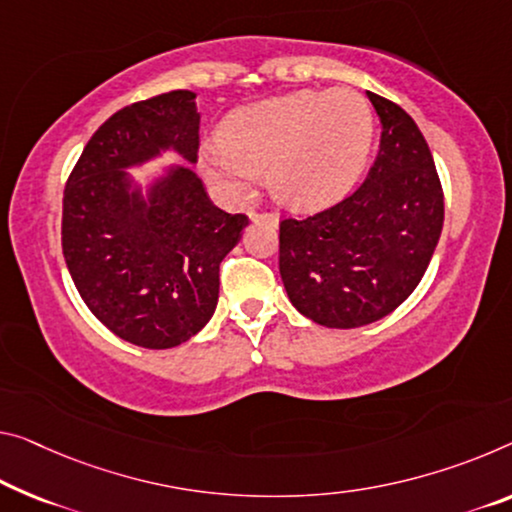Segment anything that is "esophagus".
I'll return each mask as SVG.
<instances>
[{"label": "esophagus", "instance_id": "34e87169", "mask_svg": "<svg viewBox=\"0 0 512 512\" xmlns=\"http://www.w3.org/2000/svg\"><path fill=\"white\" fill-rule=\"evenodd\" d=\"M249 217H251V222H267V224H274V226L279 224V217L274 215V212H256V210H251Z\"/></svg>", "mask_w": 512, "mask_h": 512}]
</instances>
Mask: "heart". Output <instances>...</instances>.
<instances>
[{
  "instance_id": "1",
  "label": "heart",
  "mask_w": 512,
  "mask_h": 512,
  "mask_svg": "<svg viewBox=\"0 0 512 512\" xmlns=\"http://www.w3.org/2000/svg\"><path fill=\"white\" fill-rule=\"evenodd\" d=\"M219 139L201 151L210 180L245 194L256 171H270L274 199L309 212L341 201L357 185L373 148L375 116L350 86L304 89L235 109Z\"/></svg>"
}]
</instances>
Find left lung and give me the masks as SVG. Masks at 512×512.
Instances as JSON below:
<instances>
[{"mask_svg":"<svg viewBox=\"0 0 512 512\" xmlns=\"http://www.w3.org/2000/svg\"><path fill=\"white\" fill-rule=\"evenodd\" d=\"M382 123L380 151L359 190L279 226L288 300L322 327L389 316L414 293L442 235L444 194L419 125L396 102L366 93Z\"/></svg>","mask_w":512,"mask_h":512,"instance_id":"1","label":"left lung"}]
</instances>
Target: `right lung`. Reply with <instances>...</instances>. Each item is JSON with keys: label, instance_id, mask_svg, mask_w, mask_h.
I'll list each match as a JSON object with an SVG mask.
<instances>
[{"label": "right lung", "instance_id": "add662e5", "mask_svg": "<svg viewBox=\"0 0 512 512\" xmlns=\"http://www.w3.org/2000/svg\"><path fill=\"white\" fill-rule=\"evenodd\" d=\"M196 93L135 102L100 125L64 190L61 247L75 288L123 341L167 350L208 325L219 263L238 245L245 215L219 210L190 165H168L141 186L128 168L162 152L194 164Z\"/></svg>", "mask_w": 512, "mask_h": 512}]
</instances>
